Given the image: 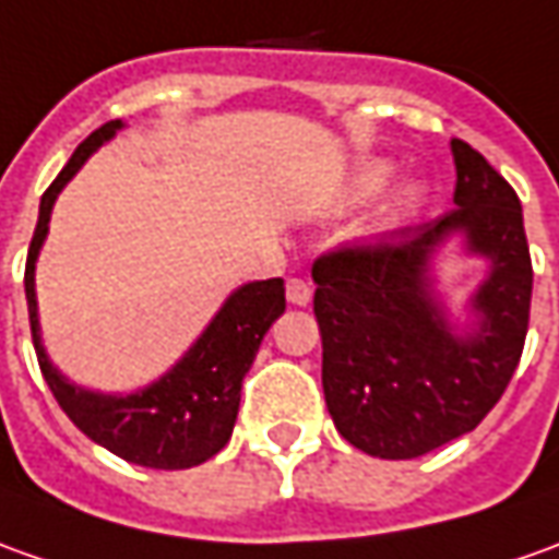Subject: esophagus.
<instances>
[{
	"label": "esophagus",
	"instance_id": "esophagus-1",
	"mask_svg": "<svg viewBox=\"0 0 559 559\" xmlns=\"http://www.w3.org/2000/svg\"><path fill=\"white\" fill-rule=\"evenodd\" d=\"M287 299L294 306H309L311 302V284L306 278H290L287 281Z\"/></svg>",
	"mask_w": 559,
	"mask_h": 559
}]
</instances>
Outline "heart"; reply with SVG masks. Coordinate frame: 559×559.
I'll return each instance as SVG.
<instances>
[{"instance_id":"heart-1","label":"heart","mask_w":559,"mask_h":559,"mask_svg":"<svg viewBox=\"0 0 559 559\" xmlns=\"http://www.w3.org/2000/svg\"><path fill=\"white\" fill-rule=\"evenodd\" d=\"M385 177H389V165L373 162V165H367V168L360 170L358 186H355V189H358L360 195H370V192H376L379 186L385 183ZM416 201H419V189H416L413 183L401 186V189L385 201V207H382V214H379V226H382V229H389V226H394V223H401V219L416 207Z\"/></svg>"}]
</instances>
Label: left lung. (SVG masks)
<instances>
[{
    "instance_id": "obj_1",
    "label": "left lung",
    "mask_w": 559,
    "mask_h": 559,
    "mask_svg": "<svg viewBox=\"0 0 559 559\" xmlns=\"http://www.w3.org/2000/svg\"><path fill=\"white\" fill-rule=\"evenodd\" d=\"M453 211L379 241H352L311 265L321 382L336 431L379 459H416L484 423L518 370L533 260L518 192L465 140H453ZM453 234L490 260L472 300L478 330L459 337L430 294L427 263Z\"/></svg>"
}]
</instances>
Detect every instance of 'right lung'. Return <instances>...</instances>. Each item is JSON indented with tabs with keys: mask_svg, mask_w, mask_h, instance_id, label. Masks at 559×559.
<instances>
[{
	"mask_svg": "<svg viewBox=\"0 0 559 559\" xmlns=\"http://www.w3.org/2000/svg\"><path fill=\"white\" fill-rule=\"evenodd\" d=\"M121 128V119L106 121L94 134H88L57 174V180L41 195L39 223L29 241L24 272L26 309L29 330L39 370L48 389L57 397L60 409L72 425L88 435L94 443L109 453L121 455L143 468L180 471L192 468L216 455L231 438V425L238 419L241 404V382L250 364L260 352L265 330L275 324L284 311V281H253L238 287L216 311V318L183 355V360L165 373L158 382L134 394H94V391L72 385L70 379L57 373V367L45 355L39 336V311H36V257L48 235V219L60 189L70 183L72 174L85 165L91 152L104 146L109 136Z\"/></svg>",
	"mask_w": 559,
	"mask_h": 559,
	"instance_id": "right-lung-1",
	"label": "right lung"
}]
</instances>
